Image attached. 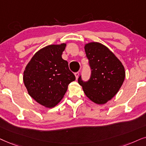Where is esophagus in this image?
Here are the masks:
<instances>
[{
	"mask_svg": "<svg viewBox=\"0 0 146 146\" xmlns=\"http://www.w3.org/2000/svg\"><path fill=\"white\" fill-rule=\"evenodd\" d=\"M79 75V72H77V73H75V77H76V79H77V78H78Z\"/></svg>",
	"mask_w": 146,
	"mask_h": 146,
	"instance_id": "1",
	"label": "esophagus"
}]
</instances>
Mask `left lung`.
<instances>
[{"label":"left lung","instance_id":"1","mask_svg":"<svg viewBox=\"0 0 146 146\" xmlns=\"http://www.w3.org/2000/svg\"><path fill=\"white\" fill-rule=\"evenodd\" d=\"M85 51L89 60L91 76L89 80L84 82L80 75L78 83L92 102L104 104L117 94L123 85L125 68L117 56L102 44H87Z\"/></svg>","mask_w":146,"mask_h":146}]
</instances>
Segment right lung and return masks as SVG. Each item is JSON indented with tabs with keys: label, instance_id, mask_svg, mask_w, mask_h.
I'll return each mask as SVG.
<instances>
[{
	"label": "right lung",
	"instance_id": "right-lung-1",
	"mask_svg": "<svg viewBox=\"0 0 146 146\" xmlns=\"http://www.w3.org/2000/svg\"><path fill=\"white\" fill-rule=\"evenodd\" d=\"M66 44L49 45L38 51L27 64L23 82L37 102L52 108L61 100L68 85L75 80L68 62L62 58Z\"/></svg>",
	"mask_w": 146,
	"mask_h": 146
}]
</instances>
